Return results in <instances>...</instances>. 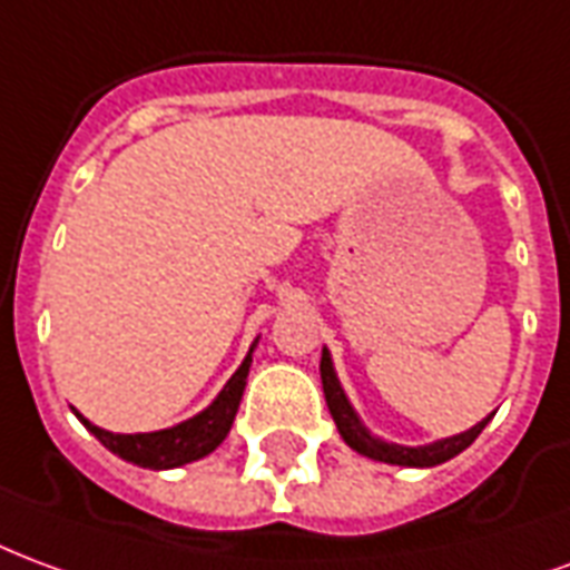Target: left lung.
I'll return each mask as SVG.
<instances>
[{"label": "left lung", "mask_w": 570, "mask_h": 570, "mask_svg": "<svg viewBox=\"0 0 570 570\" xmlns=\"http://www.w3.org/2000/svg\"><path fill=\"white\" fill-rule=\"evenodd\" d=\"M318 371H322V389H325V401L327 410H331V416L336 422V431H340V438L346 440V446L358 452V455H367L373 461H385V464H397V468H434V464H443V461L455 459L459 452H464L471 446L473 440L480 438V431H483L492 416H485L483 422H476L468 431H461V434H452V438L434 440V443H425V446H401V443H389V440L376 438L371 434V428H364L361 416L355 413V406L348 404L346 392H343V385L336 380L334 371V361H331V352L322 348V364H318Z\"/></svg>", "instance_id": "8db88e82"}]
</instances>
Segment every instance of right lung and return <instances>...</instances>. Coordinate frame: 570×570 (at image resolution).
<instances>
[{
  "label": "right lung",
  "mask_w": 570,
  "mask_h": 570,
  "mask_svg": "<svg viewBox=\"0 0 570 570\" xmlns=\"http://www.w3.org/2000/svg\"><path fill=\"white\" fill-rule=\"evenodd\" d=\"M257 340L248 348V355L243 358V364L236 367V373L227 380L218 397L212 401L206 410H199L197 416L185 419L173 428H164V431H148V434H115V431H106V428L94 425L90 419H85L78 410L75 416L81 419V425L94 434V438L106 446L109 452H115L118 459L130 461V464H139V468H148V471H169V468H181L188 461H197L203 455H209L222 446V440L230 434V425H234L236 410H239V401H243L245 380H248V367H252V352H255Z\"/></svg>",
  "instance_id": "right-lung-1"
}]
</instances>
